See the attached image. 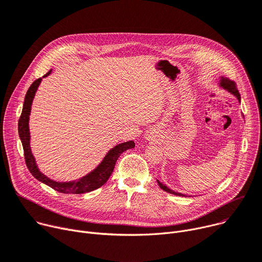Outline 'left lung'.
I'll return each mask as SVG.
<instances>
[{
    "mask_svg": "<svg viewBox=\"0 0 262 262\" xmlns=\"http://www.w3.org/2000/svg\"><path fill=\"white\" fill-rule=\"evenodd\" d=\"M218 86L220 87V89H222V90L226 91L228 93L232 94L234 97H236V99L238 100V102H239V103L241 102V97H240V95H239V93H238V90H237V87H236V84H235L233 81H230L229 79H226V78H224V77H219ZM157 182H158V184H159L160 188H161V189H163V190H165V191H167V193L172 194V195H176V196L186 197V195H184V194H182V193H178V191H175V190L170 189L168 186H166L163 182H160L158 179H157Z\"/></svg>",
    "mask_w": 262,
    "mask_h": 262,
    "instance_id": "8db88e82",
    "label": "left lung"
}]
</instances>
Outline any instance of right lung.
Listing matches in <instances>:
<instances>
[{
  "mask_svg": "<svg viewBox=\"0 0 262 262\" xmlns=\"http://www.w3.org/2000/svg\"><path fill=\"white\" fill-rule=\"evenodd\" d=\"M50 71L43 76V78L48 77L51 74ZM43 78H40L34 81L30 87L28 89L25 100H24V105L22 110V114L19 120V124H17V128H19V136L21 139V142L24 149V156H25V161L26 165L31 172V175L36 178L37 180L41 181L42 183L50 186L57 191L63 194H83V193H90L93 191L103 184H105L108 178L111 177L112 172L115 168V164L119 158V156L130 148L135 147V142L133 140L119 143L115 145L113 148H111L106 155L104 156L102 161L89 173H86L85 176L72 180V181H56L48 178L46 175L39 169L36 159L32 155L31 147H30V132H29V116L31 112V105L32 101L36 96V93L39 89V86L43 80Z\"/></svg>",
  "mask_w": 262,
  "mask_h": 262,
  "instance_id": "1",
  "label": "right lung"
}]
</instances>
